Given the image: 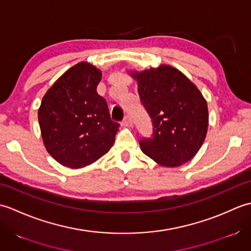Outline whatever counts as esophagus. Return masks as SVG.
I'll use <instances>...</instances> for the list:
<instances>
[{
	"mask_svg": "<svg viewBox=\"0 0 251 251\" xmlns=\"http://www.w3.org/2000/svg\"><path fill=\"white\" fill-rule=\"evenodd\" d=\"M122 124L124 125V126H131V124H132V122H131V119H130V116L129 115H126L125 117H124V120H123V122H122Z\"/></svg>",
	"mask_w": 251,
	"mask_h": 251,
	"instance_id": "obj_1",
	"label": "esophagus"
}]
</instances>
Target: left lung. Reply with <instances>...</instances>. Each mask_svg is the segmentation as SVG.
I'll list each match as a JSON object with an SVG mask.
<instances>
[{
  "mask_svg": "<svg viewBox=\"0 0 251 251\" xmlns=\"http://www.w3.org/2000/svg\"><path fill=\"white\" fill-rule=\"evenodd\" d=\"M141 102L151 117L153 134L143 138L141 151L164 167L191 161L207 135L208 108L200 89L172 66L130 71Z\"/></svg>",
  "mask_w": 251,
  "mask_h": 251,
  "instance_id": "left-lung-1",
  "label": "left lung"
}]
</instances>
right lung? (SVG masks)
<instances>
[{
    "label": "right lung",
    "mask_w": 251,
    "mask_h": 251,
    "mask_svg": "<svg viewBox=\"0 0 251 251\" xmlns=\"http://www.w3.org/2000/svg\"><path fill=\"white\" fill-rule=\"evenodd\" d=\"M101 71L88 62L71 67L47 90L39 109L47 152L63 166L77 169L95 163L113 146L120 124L97 93Z\"/></svg>",
    "instance_id": "right-lung-1"
}]
</instances>
